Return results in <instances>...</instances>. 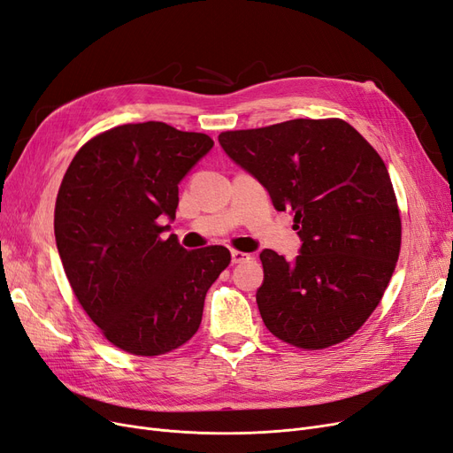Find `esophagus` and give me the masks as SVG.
Wrapping results in <instances>:
<instances>
[{"mask_svg": "<svg viewBox=\"0 0 453 453\" xmlns=\"http://www.w3.org/2000/svg\"><path fill=\"white\" fill-rule=\"evenodd\" d=\"M250 257H252V256H250V254H246V252H239V250H231V261L233 263H244V261H248Z\"/></svg>", "mask_w": 453, "mask_h": 453, "instance_id": "esophagus-1", "label": "esophagus"}]
</instances>
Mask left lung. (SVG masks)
Listing matches in <instances>:
<instances>
[{
    "mask_svg": "<svg viewBox=\"0 0 453 453\" xmlns=\"http://www.w3.org/2000/svg\"><path fill=\"white\" fill-rule=\"evenodd\" d=\"M218 142L278 211L295 214L303 239L293 261L259 254L265 326L306 350L345 342L379 306L399 257V207L382 158L338 117L227 130Z\"/></svg>",
    "mask_w": 453,
    "mask_h": 453,
    "instance_id": "left-lung-1",
    "label": "left lung"
}]
</instances>
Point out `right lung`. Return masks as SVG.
I'll return each instance as SVG.
<instances>
[{
	"instance_id": "obj_1",
	"label": "right lung",
	"mask_w": 453,
	"mask_h": 453,
	"mask_svg": "<svg viewBox=\"0 0 453 453\" xmlns=\"http://www.w3.org/2000/svg\"><path fill=\"white\" fill-rule=\"evenodd\" d=\"M214 142L160 121L121 125L83 143L56 199L54 233L74 296L125 353L158 357L201 325L205 295L231 261L224 246L184 250L162 233L179 182Z\"/></svg>"
}]
</instances>
